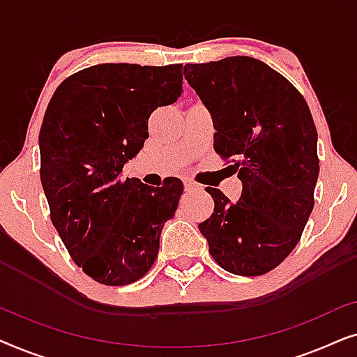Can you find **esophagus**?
Returning a JSON list of instances; mask_svg holds the SVG:
<instances>
[{
	"mask_svg": "<svg viewBox=\"0 0 357 357\" xmlns=\"http://www.w3.org/2000/svg\"><path fill=\"white\" fill-rule=\"evenodd\" d=\"M183 185H185V192H193V190H199V185L192 182V180H190V178L185 180Z\"/></svg>",
	"mask_w": 357,
	"mask_h": 357,
	"instance_id": "esophagus-1",
	"label": "esophagus"
}]
</instances>
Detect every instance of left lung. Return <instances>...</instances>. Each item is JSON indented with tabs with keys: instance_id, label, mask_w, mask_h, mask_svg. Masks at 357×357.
<instances>
[{
	"instance_id": "8db88e82",
	"label": "left lung",
	"mask_w": 357,
	"mask_h": 357,
	"mask_svg": "<svg viewBox=\"0 0 357 357\" xmlns=\"http://www.w3.org/2000/svg\"><path fill=\"white\" fill-rule=\"evenodd\" d=\"M185 79L213 116L214 151L232 158L242 195L206 188L214 211L199 224L224 270L260 276L292 252L314 209L317 130L309 105L284 76L250 56L185 65Z\"/></svg>"
}]
</instances>
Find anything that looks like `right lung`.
Wrapping results in <instances>:
<instances>
[{"label":"right lung","mask_w":357,"mask_h":357,"mask_svg":"<svg viewBox=\"0 0 357 357\" xmlns=\"http://www.w3.org/2000/svg\"><path fill=\"white\" fill-rule=\"evenodd\" d=\"M182 65L104 63L66 77L43 116L40 180L50 218L75 263L107 286L143 278L183 183L121 180L148 138L149 115L182 94Z\"/></svg>","instance_id":"obj_1"}]
</instances>
